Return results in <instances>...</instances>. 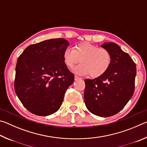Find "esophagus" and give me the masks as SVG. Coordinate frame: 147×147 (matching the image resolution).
Here are the masks:
<instances>
[{
	"label": "esophagus",
	"instance_id": "esophagus-1",
	"mask_svg": "<svg viewBox=\"0 0 147 147\" xmlns=\"http://www.w3.org/2000/svg\"><path fill=\"white\" fill-rule=\"evenodd\" d=\"M79 79H81L80 77H79L76 75L74 76V80H79Z\"/></svg>",
	"mask_w": 147,
	"mask_h": 147
}]
</instances>
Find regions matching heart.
Returning <instances> with one entry per match:
<instances>
[{
  "mask_svg": "<svg viewBox=\"0 0 147 147\" xmlns=\"http://www.w3.org/2000/svg\"><path fill=\"white\" fill-rule=\"evenodd\" d=\"M63 59L66 65L71 69L80 59L81 63L74 69L75 73L81 75L89 74L91 77L96 78L108 70L111 56L107 50L86 42L76 45L73 49H66L63 53Z\"/></svg>",
  "mask_w": 147,
  "mask_h": 147,
  "instance_id": "heart-1",
  "label": "heart"
}]
</instances>
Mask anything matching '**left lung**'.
<instances>
[{"label":"left lung","mask_w":147,"mask_h":147,"mask_svg":"<svg viewBox=\"0 0 147 147\" xmlns=\"http://www.w3.org/2000/svg\"><path fill=\"white\" fill-rule=\"evenodd\" d=\"M101 47L111 54L110 66L102 75L85 80L84 101L91 113L106 117L119 112L131 99L135 89L136 66L117 44L104 43Z\"/></svg>","instance_id":"8db88e82"}]
</instances>
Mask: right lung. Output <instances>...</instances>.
Listing matches in <instances>:
<instances>
[{
    "label": "right lung",
    "instance_id": "right-lung-1",
    "mask_svg": "<svg viewBox=\"0 0 147 147\" xmlns=\"http://www.w3.org/2000/svg\"><path fill=\"white\" fill-rule=\"evenodd\" d=\"M69 45L65 39H51L26 47L19 57L14 88L23 106L37 115L58 110L74 75L67 67L63 53Z\"/></svg>",
    "mask_w": 147,
    "mask_h": 147
}]
</instances>
